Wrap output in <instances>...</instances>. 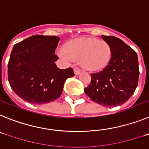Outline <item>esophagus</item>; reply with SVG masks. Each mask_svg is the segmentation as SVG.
Returning a JSON list of instances; mask_svg holds the SVG:
<instances>
[{
	"label": "esophagus",
	"instance_id": "1",
	"mask_svg": "<svg viewBox=\"0 0 149 149\" xmlns=\"http://www.w3.org/2000/svg\"><path fill=\"white\" fill-rule=\"evenodd\" d=\"M74 74L77 75V74H81V70L79 68H75L74 69Z\"/></svg>",
	"mask_w": 149,
	"mask_h": 149
}]
</instances>
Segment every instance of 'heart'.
I'll list each match as a JSON object with an SVG mask.
<instances>
[{"instance_id":"heart-1","label":"heart","mask_w":149,"mask_h":149,"mask_svg":"<svg viewBox=\"0 0 149 149\" xmlns=\"http://www.w3.org/2000/svg\"><path fill=\"white\" fill-rule=\"evenodd\" d=\"M61 57L68 60H78L88 70H99L108 65L112 51L106 42L93 38H77L68 41L64 50L59 51Z\"/></svg>"}]
</instances>
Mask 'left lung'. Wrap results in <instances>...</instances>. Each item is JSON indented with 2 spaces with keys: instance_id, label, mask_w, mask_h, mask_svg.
Listing matches in <instances>:
<instances>
[{
  "instance_id": "obj_1",
  "label": "left lung",
  "mask_w": 149,
  "mask_h": 149,
  "mask_svg": "<svg viewBox=\"0 0 149 149\" xmlns=\"http://www.w3.org/2000/svg\"><path fill=\"white\" fill-rule=\"evenodd\" d=\"M102 39L111 48V59L103 70L91 74L92 81L84 92L95 103L108 107L119 106L131 98L137 86V54L119 38L102 35Z\"/></svg>"
}]
</instances>
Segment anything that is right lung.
<instances>
[{
    "label": "right lung",
    "instance_id": "add662e5",
    "mask_svg": "<svg viewBox=\"0 0 149 149\" xmlns=\"http://www.w3.org/2000/svg\"><path fill=\"white\" fill-rule=\"evenodd\" d=\"M60 38L34 35L13 46L8 63V81L21 98L33 104L49 103L62 94L72 68L60 69L55 50Z\"/></svg>",
    "mask_w": 149,
    "mask_h": 149
}]
</instances>
